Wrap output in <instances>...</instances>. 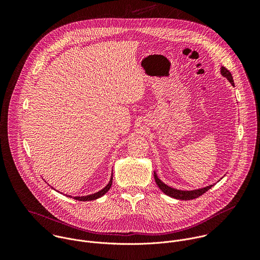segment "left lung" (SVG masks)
<instances>
[{"mask_svg": "<svg viewBox=\"0 0 260 260\" xmlns=\"http://www.w3.org/2000/svg\"><path fill=\"white\" fill-rule=\"evenodd\" d=\"M220 74L223 77H225L230 83L235 87V83H234V79H233V76L231 72L225 69L224 67H221L220 68ZM154 179H155V182L157 184V186L160 188V190L171 197V198H174V199H177V200H182V201H189V200H193V199H197L199 197H201L202 194H204L206 191H208L214 184H211L209 185V186H206V187H202V188H199V189H192V190H182V189H177V188H174V187H171L169 186V185H167L166 183H164L157 176L156 172H154Z\"/></svg>", "mask_w": 260, "mask_h": 260, "instance_id": "8db88e82", "label": "left lung"}]
</instances>
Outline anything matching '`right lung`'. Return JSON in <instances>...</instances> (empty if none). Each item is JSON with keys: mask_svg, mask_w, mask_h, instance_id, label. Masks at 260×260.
Instances as JSON below:
<instances>
[{"mask_svg": "<svg viewBox=\"0 0 260 260\" xmlns=\"http://www.w3.org/2000/svg\"><path fill=\"white\" fill-rule=\"evenodd\" d=\"M112 180H113V170H112V173H111V178H110V180H109V182H108V184L106 185V186L103 188V189H101V190H99V191H96V192H94V193H91V194H88V196H81V197H72V196H68V194H63L62 192H60L61 194H63V196H67V197H69V198H73L74 200H77V201H81V202H86V201H93V200H96V199H99V198H101V197H103L106 192H108L109 191V189L111 188V186H112ZM46 182V181H45ZM47 183V182H46ZM50 186V185H49ZM52 189H54L52 186H50ZM55 191H57L56 189H54ZM57 192H59V191H57Z\"/></svg>", "mask_w": 260, "mask_h": 260, "instance_id": "obj_1", "label": "right lung"}]
</instances>
